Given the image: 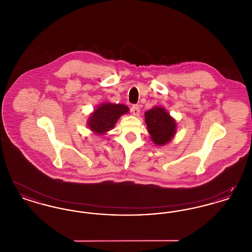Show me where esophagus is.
<instances>
[{"instance_id":"obj_1","label":"esophagus","mask_w":252,"mask_h":252,"mask_svg":"<svg viewBox=\"0 0 252 252\" xmlns=\"http://www.w3.org/2000/svg\"><path fill=\"white\" fill-rule=\"evenodd\" d=\"M130 110H131L133 115H135V116H139L140 115V107H139V105H133V106H131Z\"/></svg>"}]
</instances>
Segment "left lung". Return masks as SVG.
<instances>
[{
	"instance_id": "left-lung-1",
	"label": "left lung",
	"mask_w": 252,
	"mask_h": 252,
	"mask_svg": "<svg viewBox=\"0 0 252 252\" xmlns=\"http://www.w3.org/2000/svg\"><path fill=\"white\" fill-rule=\"evenodd\" d=\"M144 115L148 132L155 144H165L176 134V122L164 108L156 107L147 110Z\"/></svg>"
}]
</instances>
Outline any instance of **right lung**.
Listing matches in <instances>:
<instances>
[{
    "mask_svg": "<svg viewBox=\"0 0 252 252\" xmlns=\"http://www.w3.org/2000/svg\"><path fill=\"white\" fill-rule=\"evenodd\" d=\"M128 108L122 104H103L94 111L89 119L90 128L97 134H103L114 127L121 115L127 113Z\"/></svg>",
    "mask_w": 252,
    "mask_h": 252,
    "instance_id": "right-lung-1",
    "label": "right lung"
}]
</instances>
